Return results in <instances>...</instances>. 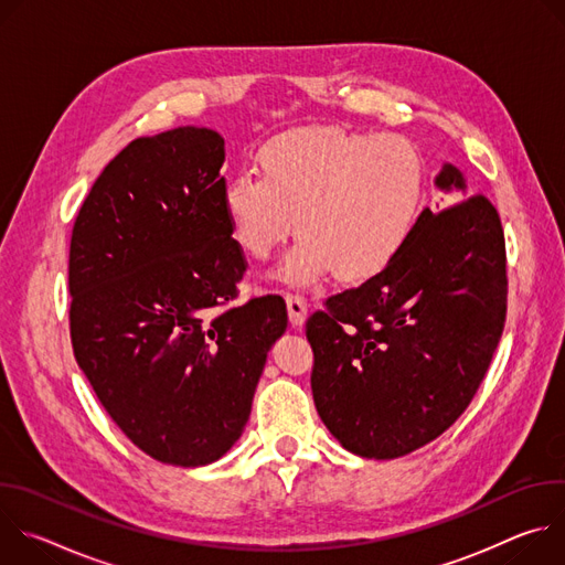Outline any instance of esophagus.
Segmentation results:
<instances>
[{
  "label": "esophagus",
  "mask_w": 565,
  "mask_h": 565,
  "mask_svg": "<svg viewBox=\"0 0 565 565\" xmlns=\"http://www.w3.org/2000/svg\"><path fill=\"white\" fill-rule=\"evenodd\" d=\"M286 306H288V317H290V324L292 327H303L306 315H308V303L301 295L288 292L286 295Z\"/></svg>",
  "instance_id": "1"
}]
</instances>
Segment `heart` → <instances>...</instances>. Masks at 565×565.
Wrapping results in <instances>:
<instances>
[{
	"instance_id": "obj_1",
	"label": "heart",
	"mask_w": 565,
	"mask_h": 565,
	"mask_svg": "<svg viewBox=\"0 0 565 565\" xmlns=\"http://www.w3.org/2000/svg\"><path fill=\"white\" fill-rule=\"evenodd\" d=\"M257 170L225 181L221 210L236 248L257 262L297 218L301 236L275 273L288 286L382 273L407 246L425 201L423 156L399 136L292 129L259 149Z\"/></svg>"
}]
</instances>
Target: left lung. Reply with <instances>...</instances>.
Here are the masks:
<instances>
[{
    "label": "left lung",
    "instance_id": "left-lung-1",
    "mask_svg": "<svg viewBox=\"0 0 565 565\" xmlns=\"http://www.w3.org/2000/svg\"><path fill=\"white\" fill-rule=\"evenodd\" d=\"M434 185L462 201L418 216L399 255L310 315L317 414L351 454L391 460L420 449L467 409L499 347L505 236L494 205L445 163Z\"/></svg>",
    "mask_w": 565,
    "mask_h": 565
}]
</instances>
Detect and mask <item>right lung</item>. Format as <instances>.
Segmentation results:
<instances>
[{
  "instance_id": "1",
  "label": "right lung",
  "mask_w": 565,
  "mask_h": 565,
  "mask_svg": "<svg viewBox=\"0 0 565 565\" xmlns=\"http://www.w3.org/2000/svg\"><path fill=\"white\" fill-rule=\"evenodd\" d=\"M225 140L177 127L129 142L94 183L68 250L71 342L105 412L147 456L203 467L250 418L277 295L230 306L246 262L221 210Z\"/></svg>"
}]
</instances>
